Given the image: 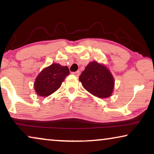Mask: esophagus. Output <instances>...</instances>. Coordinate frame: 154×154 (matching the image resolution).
I'll use <instances>...</instances> for the list:
<instances>
[{"label":"esophagus","mask_w":154,"mask_h":154,"mask_svg":"<svg viewBox=\"0 0 154 154\" xmlns=\"http://www.w3.org/2000/svg\"><path fill=\"white\" fill-rule=\"evenodd\" d=\"M72 74L75 75V76H77V77L79 76V75H80V71H79V70H77V71H76V72H72Z\"/></svg>","instance_id":"obj_1"}]
</instances>
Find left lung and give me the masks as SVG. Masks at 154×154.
I'll list each match as a JSON object with an SVG mask.
<instances>
[{
	"label": "left lung",
	"mask_w": 154,
	"mask_h": 154,
	"mask_svg": "<svg viewBox=\"0 0 154 154\" xmlns=\"http://www.w3.org/2000/svg\"><path fill=\"white\" fill-rule=\"evenodd\" d=\"M79 79L86 91L98 98H108L113 91V76L105 66L96 61L88 64Z\"/></svg>",
	"instance_id": "left-lung-1"
}]
</instances>
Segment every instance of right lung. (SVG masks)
I'll list each match as a JSON object with an SVG mask.
<instances>
[{"label":"right lung","instance_id":"obj_1","mask_svg":"<svg viewBox=\"0 0 154 154\" xmlns=\"http://www.w3.org/2000/svg\"><path fill=\"white\" fill-rule=\"evenodd\" d=\"M69 75L68 66L52 63L43 69L36 77L34 83L35 91L38 96H49L60 87L65 78Z\"/></svg>","mask_w":154,"mask_h":154}]
</instances>
